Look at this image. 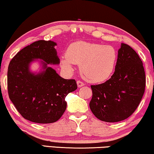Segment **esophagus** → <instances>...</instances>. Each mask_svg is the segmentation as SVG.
Listing matches in <instances>:
<instances>
[{"label":"esophagus","instance_id":"esophagus-1","mask_svg":"<svg viewBox=\"0 0 154 154\" xmlns=\"http://www.w3.org/2000/svg\"><path fill=\"white\" fill-rule=\"evenodd\" d=\"M77 84L78 87H82V86H83L84 85V82L80 81V80H78V81H77Z\"/></svg>","mask_w":154,"mask_h":154}]
</instances>
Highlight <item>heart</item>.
Instances as JSON below:
<instances>
[{
	"instance_id": "heart-1",
	"label": "heart",
	"mask_w": 154,
	"mask_h": 154,
	"mask_svg": "<svg viewBox=\"0 0 154 154\" xmlns=\"http://www.w3.org/2000/svg\"><path fill=\"white\" fill-rule=\"evenodd\" d=\"M116 52L113 47L83 41L70 45L62 56L61 65L72 72L75 65H80L82 75L91 82H101L109 77L115 66Z\"/></svg>"
}]
</instances>
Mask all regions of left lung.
I'll list each match as a JSON object with an SVG mask.
<instances>
[{"mask_svg":"<svg viewBox=\"0 0 154 154\" xmlns=\"http://www.w3.org/2000/svg\"><path fill=\"white\" fill-rule=\"evenodd\" d=\"M146 77L140 56L124 43L118 51L115 70L103 84L91 85L90 109L105 122L126 119L137 109L144 94Z\"/></svg>","mask_w":154,"mask_h":154,"instance_id":"left-lung-1","label":"left lung"}]
</instances>
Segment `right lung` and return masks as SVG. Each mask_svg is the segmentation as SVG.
<instances>
[{
    "mask_svg": "<svg viewBox=\"0 0 154 154\" xmlns=\"http://www.w3.org/2000/svg\"><path fill=\"white\" fill-rule=\"evenodd\" d=\"M55 45L50 40L34 42L19 51L8 66L9 98L22 117L32 122L57 121L66 109V96L77 88L75 79H63L47 66L60 63ZM38 58L45 61V70L35 75L29 71V64Z\"/></svg>",
    "mask_w": 154,
    "mask_h": 154,
    "instance_id": "right-lung-1",
    "label": "right lung"
}]
</instances>
